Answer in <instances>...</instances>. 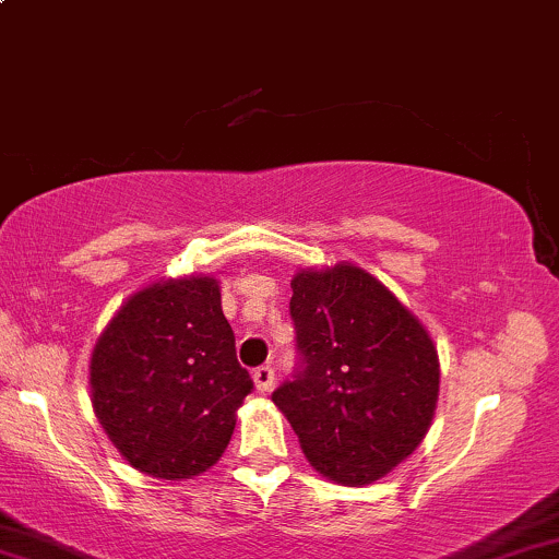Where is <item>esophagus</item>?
I'll return each instance as SVG.
<instances>
[{
    "label": "esophagus",
    "instance_id": "obj_1",
    "mask_svg": "<svg viewBox=\"0 0 559 559\" xmlns=\"http://www.w3.org/2000/svg\"><path fill=\"white\" fill-rule=\"evenodd\" d=\"M252 378H254V388H258L260 393H267V390L275 385V369L273 365H262L254 369Z\"/></svg>",
    "mask_w": 559,
    "mask_h": 559
}]
</instances>
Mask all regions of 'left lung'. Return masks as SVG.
Here are the masks:
<instances>
[{"instance_id": "8db88e82", "label": "left lung", "mask_w": 559, "mask_h": 559, "mask_svg": "<svg viewBox=\"0 0 559 559\" xmlns=\"http://www.w3.org/2000/svg\"><path fill=\"white\" fill-rule=\"evenodd\" d=\"M288 301L297 367L273 403L328 479L369 484L414 453L432 421L440 365L421 322L354 265L301 271Z\"/></svg>"}]
</instances>
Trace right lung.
<instances>
[{
	"label": "right lung",
	"instance_id": "add662e5",
	"mask_svg": "<svg viewBox=\"0 0 559 559\" xmlns=\"http://www.w3.org/2000/svg\"><path fill=\"white\" fill-rule=\"evenodd\" d=\"M254 382L215 278L143 288L93 348V408L138 472L190 479L221 459Z\"/></svg>",
	"mask_w": 559,
	"mask_h": 559
}]
</instances>
